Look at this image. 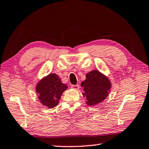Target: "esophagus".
Returning <instances> with one entry per match:
<instances>
[{"instance_id": "obj_1", "label": "esophagus", "mask_w": 149, "mask_h": 149, "mask_svg": "<svg viewBox=\"0 0 149 149\" xmlns=\"http://www.w3.org/2000/svg\"><path fill=\"white\" fill-rule=\"evenodd\" d=\"M71 88L75 90H77L79 88V85H71Z\"/></svg>"}]
</instances>
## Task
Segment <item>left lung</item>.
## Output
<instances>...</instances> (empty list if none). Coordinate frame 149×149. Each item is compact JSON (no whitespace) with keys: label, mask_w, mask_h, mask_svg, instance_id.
Instances as JSON below:
<instances>
[{"label":"left lung","mask_w":149,"mask_h":149,"mask_svg":"<svg viewBox=\"0 0 149 149\" xmlns=\"http://www.w3.org/2000/svg\"><path fill=\"white\" fill-rule=\"evenodd\" d=\"M81 86L84 88L82 95L86 98V104L93 107L108 97L112 84L107 76L99 70H93L87 73L86 79L81 82Z\"/></svg>","instance_id":"obj_1"}]
</instances>
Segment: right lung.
Instances as JSON below:
<instances>
[{
  "label": "right lung",
  "mask_w": 149,
  "mask_h": 149,
  "mask_svg": "<svg viewBox=\"0 0 149 149\" xmlns=\"http://www.w3.org/2000/svg\"><path fill=\"white\" fill-rule=\"evenodd\" d=\"M67 89L68 86L63 84L58 75L50 73L39 81L35 91L39 101L48 108H52L58 104L62 93Z\"/></svg>",
  "instance_id": "add662e5"
}]
</instances>
